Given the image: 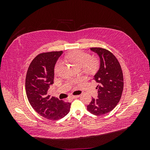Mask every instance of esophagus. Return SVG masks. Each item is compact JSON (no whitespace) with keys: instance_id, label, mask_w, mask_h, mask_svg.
<instances>
[{"instance_id":"obj_1","label":"esophagus","mask_w":150,"mask_h":150,"mask_svg":"<svg viewBox=\"0 0 150 150\" xmlns=\"http://www.w3.org/2000/svg\"><path fill=\"white\" fill-rule=\"evenodd\" d=\"M79 97V95H76V96H72L71 98L72 99H75V98H78Z\"/></svg>"}]
</instances>
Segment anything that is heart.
<instances>
[{"label":"heart","mask_w":150,"mask_h":150,"mask_svg":"<svg viewBox=\"0 0 150 150\" xmlns=\"http://www.w3.org/2000/svg\"><path fill=\"white\" fill-rule=\"evenodd\" d=\"M64 58L66 60L69 61L76 69H81L83 67V69L88 73L94 72L98 69L99 66V61L98 59L91 58L89 54L79 50L67 54ZM61 64V61H58L56 62L54 70L56 74L59 71Z\"/></svg>","instance_id":"b5f03b06"}]
</instances>
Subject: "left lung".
I'll list each match as a JSON object with an SVG mask.
<instances>
[{"label": "left lung", "instance_id": "obj_1", "mask_svg": "<svg viewBox=\"0 0 150 150\" xmlns=\"http://www.w3.org/2000/svg\"><path fill=\"white\" fill-rule=\"evenodd\" d=\"M100 59L99 69L94 76L99 84L98 99H92L87 110L91 113L101 116L110 112L119 103L123 90V74L116 57L105 49L91 47Z\"/></svg>", "mask_w": 150, "mask_h": 150}]
</instances>
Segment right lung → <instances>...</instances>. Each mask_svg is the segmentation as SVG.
Listing matches in <instances>:
<instances>
[{"label": "right lung", "instance_id": "add662e5", "mask_svg": "<svg viewBox=\"0 0 150 150\" xmlns=\"http://www.w3.org/2000/svg\"><path fill=\"white\" fill-rule=\"evenodd\" d=\"M62 51L39 54L30 64L25 78V90L29 103L45 118L57 120L70 111L71 103L47 95L50 85L54 83V66Z\"/></svg>", "mask_w": 150, "mask_h": 150}]
</instances>
